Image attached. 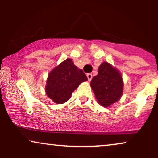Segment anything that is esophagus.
Returning <instances> with one entry per match:
<instances>
[{
	"label": "esophagus",
	"mask_w": 158,
	"mask_h": 158,
	"mask_svg": "<svg viewBox=\"0 0 158 158\" xmlns=\"http://www.w3.org/2000/svg\"><path fill=\"white\" fill-rule=\"evenodd\" d=\"M87 77H88V81H90L92 79V77H93V76H92L91 73H88V74H87Z\"/></svg>",
	"instance_id": "1"
}]
</instances>
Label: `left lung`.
<instances>
[{"mask_svg": "<svg viewBox=\"0 0 158 158\" xmlns=\"http://www.w3.org/2000/svg\"><path fill=\"white\" fill-rule=\"evenodd\" d=\"M90 87L99 104L108 108L122 97L123 77L118 69L104 61L99 65L97 75L90 81Z\"/></svg>", "mask_w": 158, "mask_h": 158, "instance_id": "1", "label": "left lung"}]
</instances>
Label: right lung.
Here are the masks:
<instances>
[{
	"label": "right lung",
	"instance_id": "right-lung-1",
	"mask_svg": "<svg viewBox=\"0 0 158 158\" xmlns=\"http://www.w3.org/2000/svg\"><path fill=\"white\" fill-rule=\"evenodd\" d=\"M87 80L82 70L77 68L71 59H67L49 73L45 92L52 102L63 104L70 99L79 85Z\"/></svg>",
	"mask_w": 158,
	"mask_h": 158
}]
</instances>
